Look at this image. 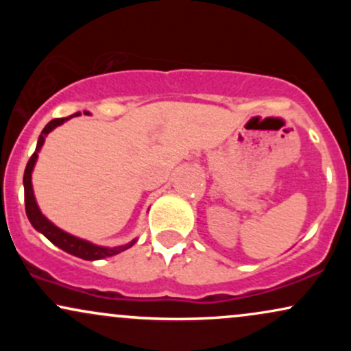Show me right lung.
Wrapping results in <instances>:
<instances>
[{
	"label": "right lung",
	"mask_w": 351,
	"mask_h": 351,
	"mask_svg": "<svg viewBox=\"0 0 351 351\" xmlns=\"http://www.w3.org/2000/svg\"><path fill=\"white\" fill-rule=\"evenodd\" d=\"M77 115H80L79 112L71 117H66V119H54V120H51L46 127H44L41 135H39L38 145H36V152L29 158V162H27L26 170H24V178H23L24 204H26V215H27V219H29V223L33 224V228L36 229V231H39L41 234L46 236L52 244L58 245V247L62 249V251L72 254V256L80 257V259H84V261H99V259H104V257L115 256V254H119V252L125 251V249L132 247V245L135 244L136 239L132 241V243L123 244V245H117V247H104V245L92 244V243H88V241H84V239H80V237H75V236L69 234V232L62 231V229H59L56 224H52L51 221L41 213L38 203H36L33 183H31V175H33L36 160H38V153H39V150H41L44 140H46V135L49 134V132L54 130L56 127L62 125L66 120H69V119H72V117H77Z\"/></svg>",
	"instance_id": "add662e5"
}]
</instances>
